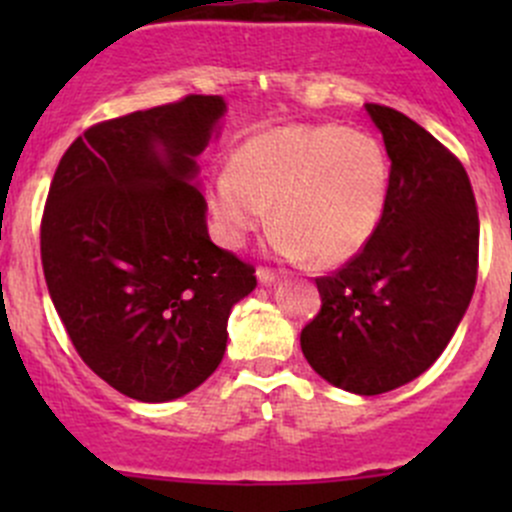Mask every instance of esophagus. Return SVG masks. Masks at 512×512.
Returning <instances> with one entry per match:
<instances>
[{"instance_id":"1","label":"esophagus","mask_w":512,"mask_h":512,"mask_svg":"<svg viewBox=\"0 0 512 512\" xmlns=\"http://www.w3.org/2000/svg\"><path fill=\"white\" fill-rule=\"evenodd\" d=\"M257 280H260L262 285H270V282L277 280V272L270 270V267H257Z\"/></svg>"}]
</instances>
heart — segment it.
Wrapping results in <instances>:
<instances>
[{
  "mask_svg": "<svg viewBox=\"0 0 512 512\" xmlns=\"http://www.w3.org/2000/svg\"><path fill=\"white\" fill-rule=\"evenodd\" d=\"M391 160L379 138L344 126H280L247 138L210 195L225 245L237 247L267 220L287 257L319 267L352 260L384 218Z\"/></svg>",
  "mask_w": 512,
  "mask_h": 512,
  "instance_id": "obj_1",
  "label": "heart"
}]
</instances>
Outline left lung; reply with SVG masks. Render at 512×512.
I'll use <instances>...</instances> for the list:
<instances>
[{
	"instance_id": "8db88e82",
	"label": "left lung",
	"mask_w": 512,
	"mask_h": 512,
	"mask_svg": "<svg viewBox=\"0 0 512 512\" xmlns=\"http://www.w3.org/2000/svg\"><path fill=\"white\" fill-rule=\"evenodd\" d=\"M391 158L384 218L364 250L317 277L299 344L329 384L361 396L421 376L451 342L478 280V208L463 163L401 111L366 103Z\"/></svg>"
}]
</instances>
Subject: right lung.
<instances>
[{
	"label": "right lung",
	"mask_w": 512,
	"mask_h": 512,
	"mask_svg": "<svg viewBox=\"0 0 512 512\" xmlns=\"http://www.w3.org/2000/svg\"><path fill=\"white\" fill-rule=\"evenodd\" d=\"M220 96L108 118L59 160L41 267L84 364L123 396L178 399L223 361L227 317L255 267L215 245L195 156L223 116Z\"/></svg>",
	"instance_id": "1"
}]
</instances>
